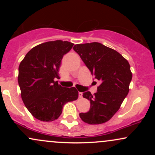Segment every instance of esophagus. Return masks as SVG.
<instances>
[{
  "mask_svg": "<svg viewBox=\"0 0 155 155\" xmlns=\"http://www.w3.org/2000/svg\"><path fill=\"white\" fill-rule=\"evenodd\" d=\"M82 95H83V94H82V92H79V98H81V97H82Z\"/></svg>",
  "mask_w": 155,
  "mask_h": 155,
  "instance_id": "34e87169",
  "label": "esophagus"
}]
</instances>
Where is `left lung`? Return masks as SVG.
I'll return each instance as SVG.
<instances>
[{
	"mask_svg": "<svg viewBox=\"0 0 155 155\" xmlns=\"http://www.w3.org/2000/svg\"><path fill=\"white\" fill-rule=\"evenodd\" d=\"M73 49L95 79L101 82L94 95L90 92L83 93V97L90 101V109L80 113V118L90 124L108 122L129 92L132 73L128 61L116 50L98 42L76 44Z\"/></svg>",
	"mask_w": 155,
	"mask_h": 155,
	"instance_id": "1",
	"label": "left lung"
}]
</instances>
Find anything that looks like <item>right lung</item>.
I'll list each match as a JSON object with an SVG mask.
<instances>
[{
    "label": "right lung",
    "instance_id": "1",
    "mask_svg": "<svg viewBox=\"0 0 155 155\" xmlns=\"http://www.w3.org/2000/svg\"><path fill=\"white\" fill-rule=\"evenodd\" d=\"M74 44L61 40L48 41L33 47L19 66L18 83L25 106L37 120L52 122L58 118L66 103L76 101V89L58 84L59 68L64 54Z\"/></svg>",
    "mask_w": 155,
    "mask_h": 155
}]
</instances>
